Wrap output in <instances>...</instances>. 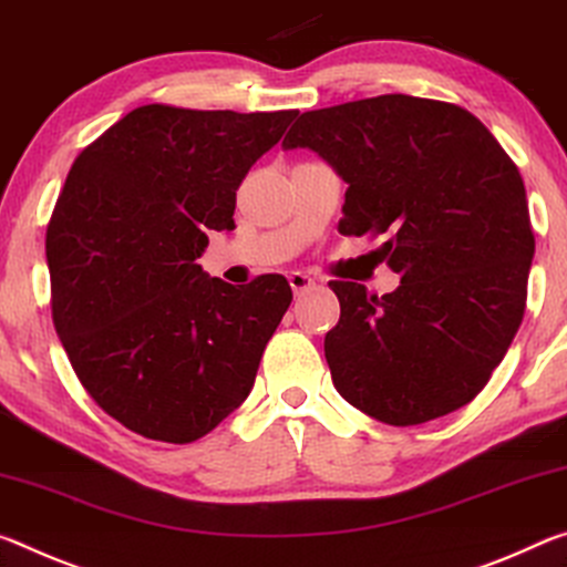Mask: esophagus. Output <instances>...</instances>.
I'll list each match as a JSON object with an SVG mask.
<instances>
[{
  "label": "esophagus",
  "instance_id": "obj_1",
  "mask_svg": "<svg viewBox=\"0 0 567 567\" xmlns=\"http://www.w3.org/2000/svg\"><path fill=\"white\" fill-rule=\"evenodd\" d=\"M289 284H291V289H293L296 296L309 293V291L317 289V281H313L309 274H301V271H291L289 274Z\"/></svg>",
  "mask_w": 567,
  "mask_h": 567
}]
</instances>
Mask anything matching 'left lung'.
Instances as JSON below:
<instances>
[{"instance_id": "left-lung-1", "label": "left lung", "mask_w": 567, "mask_h": 567, "mask_svg": "<svg viewBox=\"0 0 567 567\" xmlns=\"http://www.w3.org/2000/svg\"><path fill=\"white\" fill-rule=\"evenodd\" d=\"M284 147H309L339 173V230L386 236V264L402 276L384 296L329 284L341 303L323 339L337 392L394 426L472 402L523 321L535 254L503 145L452 102L379 95L303 113Z\"/></svg>"}]
</instances>
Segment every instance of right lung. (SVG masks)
<instances>
[{
  "mask_svg": "<svg viewBox=\"0 0 567 567\" xmlns=\"http://www.w3.org/2000/svg\"><path fill=\"white\" fill-rule=\"evenodd\" d=\"M299 110L143 105L74 157L48 226L52 319L74 374L130 432L188 444L246 402L293 299L196 264L234 230L236 190Z\"/></svg>",
  "mask_w": 567,
  "mask_h": 567,
  "instance_id": "obj_1",
  "label": "right lung"
}]
</instances>
